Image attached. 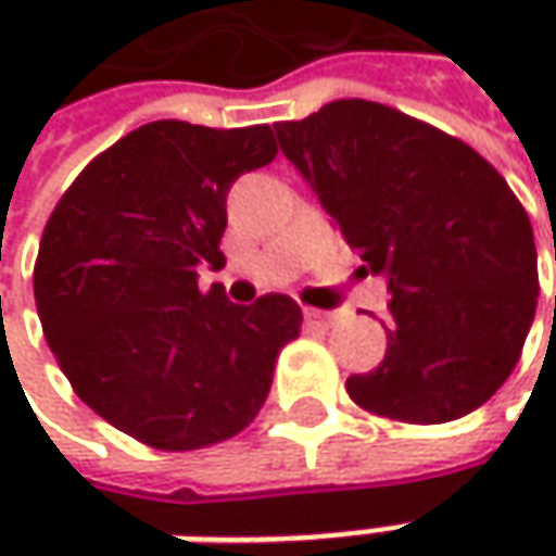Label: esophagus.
Here are the masks:
<instances>
[{
  "label": "esophagus",
  "instance_id": "34e87169",
  "mask_svg": "<svg viewBox=\"0 0 556 556\" xmlns=\"http://www.w3.org/2000/svg\"><path fill=\"white\" fill-rule=\"evenodd\" d=\"M303 318H306V325H312V328H331L333 325V312L315 309V306H306Z\"/></svg>",
  "mask_w": 556,
  "mask_h": 556
}]
</instances>
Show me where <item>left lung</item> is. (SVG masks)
Instances as JSON below:
<instances>
[{"label":"left lung","instance_id":"1","mask_svg":"<svg viewBox=\"0 0 556 556\" xmlns=\"http://www.w3.org/2000/svg\"><path fill=\"white\" fill-rule=\"evenodd\" d=\"M275 132L358 271L390 278L387 355L346 380L350 399L399 424H445L489 402L539 303L532 225L502 173L467 141L365 98Z\"/></svg>","mask_w":556,"mask_h":556}]
</instances>
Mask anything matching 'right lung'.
<instances>
[{"instance_id":"1","label":"right lung","mask_w":556,"mask_h":556,"mask_svg":"<svg viewBox=\"0 0 556 556\" xmlns=\"http://www.w3.org/2000/svg\"><path fill=\"white\" fill-rule=\"evenodd\" d=\"M266 123L210 129L157 119L114 141L74 179L42 228L33 296L74 393L161 452L238 437L271 387L303 312L285 293L250 306L198 288L225 266V198L275 161Z\"/></svg>"}]
</instances>
